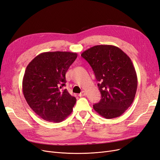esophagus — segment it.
Here are the masks:
<instances>
[{
    "label": "esophagus",
    "instance_id": "esophagus-1",
    "mask_svg": "<svg viewBox=\"0 0 160 160\" xmlns=\"http://www.w3.org/2000/svg\"><path fill=\"white\" fill-rule=\"evenodd\" d=\"M86 92L85 91H82L81 92V93L79 94V96H86Z\"/></svg>",
    "mask_w": 160,
    "mask_h": 160
}]
</instances>
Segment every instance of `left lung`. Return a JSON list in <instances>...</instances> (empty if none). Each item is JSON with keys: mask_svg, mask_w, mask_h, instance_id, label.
I'll return each instance as SVG.
<instances>
[{"mask_svg": "<svg viewBox=\"0 0 160 160\" xmlns=\"http://www.w3.org/2000/svg\"><path fill=\"white\" fill-rule=\"evenodd\" d=\"M91 66L101 93L94 110L106 119L119 117L131 106L138 87V78L130 57L117 46L97 45L82 53Z\"/></svg>", "mask_w": 160, "mask_h": 160, "instance_id": "1", "label": "left lung"}]
</instances>
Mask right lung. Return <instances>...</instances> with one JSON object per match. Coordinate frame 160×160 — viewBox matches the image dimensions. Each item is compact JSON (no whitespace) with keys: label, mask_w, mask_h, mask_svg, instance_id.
Instances as JSON below:
<instances>
[{"label":"right lung","mask_w":160,"mask_h":160,"mask_svg":"<svg viewBox=\"0 0 160 160\" xmlns=\"http://www.w3.org/2000/svg\"><path fill=\"white\" fill-rule=\"evenodd\" d=\"M76 52H42L30 62L22 80L23 94L29 106L43 120L60 122L76 102L65 86L66 73L77 58Z\"/></svg>","instance_id":"add662e5"}]
</instances>
